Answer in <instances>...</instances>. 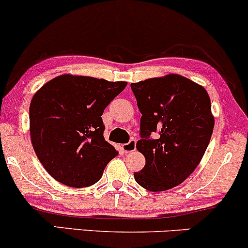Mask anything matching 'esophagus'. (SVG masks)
Returning a JSON list of instances; mask_svg holds the SVG:
<instances>
[{
	"label": "esophagus",
	"instance_id": "1",
	"mask_svg": "<svg viewBox=\"0 0 248 248\" xmlns=\"http://www.w3.org/2000/svg\"><path fill=\"white\" fill-rule=\"evenodd\" d=\"M121 148H122V150H124V153L134 152V150L136 149V142H135V140H130L128 143L122 144Z\"/></svg>",
	"mask_w": 248,
	"mask_h": 248
}]
</instances>
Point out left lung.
<instances>
[{
	"label": "left lung",
	"instance_id": "left-lung-1",
	"mask_svg": "<svg viewBox=\"0 0 248 248\" xmlns=\"http://www.w3.org/2000/svg\"><path fill=\"white\" fill-rule=\"evenodd\" d=\"M141 112L136 149L146 158L134 177L148 191H166L195 171L211 139L215 118L206 90L179 75L130 84ZM159 134L156 140L151 133Z\"/></svg>",
	"mask_w": 248,
	"mask_h": 248
}]
</instances>
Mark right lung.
<instances>
[{"mask_svg":"<svg viewBox=\"0 0 248 248\" xmlns=\"http://www.w3.org/2000/svg\"><path fill=\"white\" fill-rule=\"evenodd\" d=\"M126 81L62 75L43 85L30 104V136L47 172L67 186H93L118 155L105 140L101 115Z\"/></svg>","mask_w":248,"mask_h":248,"instance_id":"obj_1","label":"right lung"}]
</instances>
